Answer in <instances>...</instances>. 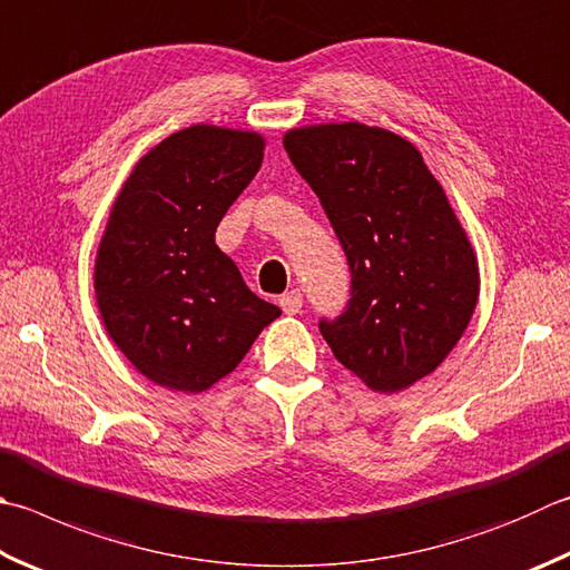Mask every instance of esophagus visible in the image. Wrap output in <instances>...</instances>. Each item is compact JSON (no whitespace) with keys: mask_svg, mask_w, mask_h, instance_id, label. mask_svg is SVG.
<instances>
[{"mask_svg":"<svg viewBox=\"0 0 570 570\" xmlns=\"http://www.w3.org/2000/svg\"><path fill=\"white\" fill-rule=\"evenodd\" d=\"M281 307L285 315H297L303 309V293L299 289H289V293L281 297Z\"/></svg>","mask_w":570,"mask_h":570,"instance_id":"34e87169","label":"esophagus"}]
</instances>
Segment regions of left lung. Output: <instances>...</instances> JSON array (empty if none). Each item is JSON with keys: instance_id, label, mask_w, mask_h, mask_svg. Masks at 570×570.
Masks as SVG:
<instances>
[{"instance_id": "obj_1", "label": "left lung", "mask_w": 570, "mask_h": 570, "mask_svg": "<svg viewBox=\"0 0 570 570\" xmlns=\"http://www.w3.org/2000/svg\"><path fill=\"white\" fill-rule=\"evenodd\" d=\"M285 151L350 265V299L320 317L332 354L377 392L434 372L466 330L479 267L466 233L402 136L364 124L295 128Z\"/></svg>"}]
</instances>
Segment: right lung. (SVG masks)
Instances as JSON below:
<instances>
[{
	"label": "right lung",
	"instance_id": "right-lung-1",
	"mask_svg": "<svg viewBox=\"0 0 570 570\" xmlns=\"http://www.w3.org/2000/svg\"><path fill=\"white\" fill-rule=\"evenodd\" d=\"M263 146L248 131L184 128L138 160L114 203L96 257V303L118 350L168 390H208L281 315L216 245Z\"/></svg>",
	"mask_w": 570,
	"mask_h": 570
}]
</instances>
